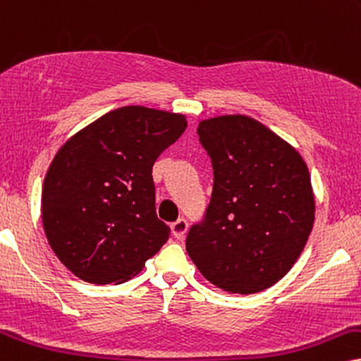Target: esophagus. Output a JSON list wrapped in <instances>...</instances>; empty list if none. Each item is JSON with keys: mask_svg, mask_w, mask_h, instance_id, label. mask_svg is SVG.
Listing matches in <instances>:
<instances>
[{"mask_svg": "<svg viewBox=\"0 0 361 361\" xmlns=\"http://www.w3.org/2000/svg\"><path fill=\"white\" fill-rule=\"evenodd\" d=\"M188 226H189L188 219H184V217H180V219H177L176 222H172V224H171L172 234L176 235L177 239H184L185 231H188Z\"/></svg>", "mask_w": 361, "mask_h": 361, "instance_id": "esophagus-1", "label": "esophagus"}]
</instances>
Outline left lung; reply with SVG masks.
Returning a JSON list of instances; mask_svg holds the SVG:
<instances>
[{
  "mask_svg": "<svg viewBox=\"0 0 361 361\" xmlns=\"http://www.w3.org/2000/svg\"><path fill=\"white\" fill-rule=\"evenodd\" d=\"M214 185L185 249L201 274L228 293L251 295L278 283L306 246L314 195L301 155L246 115L199 123Z\"/></svg>",
  "mask_w": 361,
  "mask_h": 361,
  "instance_id": "obj_1",
  "label": "left lung"
}]
</instances>
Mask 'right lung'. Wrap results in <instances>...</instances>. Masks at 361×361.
Instances as JSON below:
<instances>
[{"mask_svg": "<svg viewBox=\"0 0 361 361\" xmlns=\"http://www.w3.org/2000/svg\"><path fill=\"white\" fill-rule=\"evenodd\" d=\"M185 127L180 114L122 106L58 150L43 182V228L75 276L93 284L126 281L167 243L152 166Z\"/></svg>", "mask_w": 361, "mask_h": 361, "instance_id": "right-lung-1", "label": "right lung"}]
</instances>
